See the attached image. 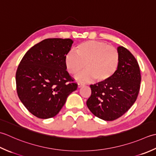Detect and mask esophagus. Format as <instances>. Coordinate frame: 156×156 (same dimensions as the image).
Instances as JSON below:
<instances>
[{"instance_id": "34e87169", "label": "esophagus", "mask_w": 156, "mask_h": 156, "mask_svg": "<svg viewBox=\"0 0 156 156\" xmlns=\"http://www.w3.org/2000/svg\"><path fill=\"white\" fill-rule=\"evenodd\" d=\"M77 85H78V87L79 88H80V87H83L84 85V84L83 83H81V82H79L78 83H77Z\"/></svg>"}]
</instances>
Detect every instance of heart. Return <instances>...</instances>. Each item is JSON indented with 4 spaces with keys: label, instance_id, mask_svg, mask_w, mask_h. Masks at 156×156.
<instances>
[{
    "label": "heart",
    "instance_id": "b5f03b06",
    "mask_svg": "<svg viewBox=\"0 0 156 156\" xmlns=\"http://www.w3.org/2000/svg\"><path fill=\"white\" fill-rule=\"evenodd\" d=\"M76 54L70 52L65 58L66 70L70 74L77 75L84 67L86 70L76 76L79 81L96 82L108 81L117 71L120 62L116 48L100 41L88 40L75 47Z\"/></svg>",
    "mask_w": 156,
    "mask_h": 156
}]
</instances>
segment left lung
<instances>
[{
    "instance_id": "8db88e82",
    "label": "left lung",
    "mask_w": 156,
    "mask_h": 156,
    "mask_svg": "<svg viewBox=\"0 0 156 156\" xmlns=\"http://www.w3.org/2000/svg\"><path fill=\"white\" fill-rule=\"evenodd\" d=\"M119 68L108 81L91 85V95L87 106L92 114L106 121L122 116L137 98L141 83L140 69L136 60L128 50L119 46Z\"/></svg>"
}]
</instances>
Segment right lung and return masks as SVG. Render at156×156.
<instances>
[{"label":"right lung","mask_w":156,"mask_h":156,"mask_svg":"<svg viewBox=\"0 0 156 156\" xmlns=\"http://www.w3.org/2000/svg\"><path fill=\"white\" fill-rule=\"evenodd\" d=\"M71 39L49 38L31 47L16 73L17 92L29 112L39 119L55 116L77 88L66 71Z\"/></svg>","instance_id":"add662e5"}]
</instances>
